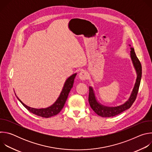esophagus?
<instances>
[{"label":"esophagus","instance_id":"1","mask_svg":"<svg viewBox=\"0 0 152 152\" xmlns=\"http://www.w3.org/2000/svg\"><path fill=\"white\" fill-rule=\"evenodd\" d=\"M89 77V75L88 72H86L85 71H82L79 73V78L82 80H85L86 79H87Z\"/></svg>","mask_w":152,"mask_h":152}]
</instances>
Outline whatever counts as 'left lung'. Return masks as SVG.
Masks as SVG:
<instances>
[{"instance_id":"1","label":"left lung","mask_w":152,"mask_h":152,"mask_svg":"<svg viewBox=\"0 0 152 152\" xmlns=\"http://www.w3.org/2000/svg\"><path fill=\"white\" fill-rule=\"evenodd\" d=\"M131 46V45H129ZM131 57L134 64V66L136 70L137 73V77L136 80V82L134 86V88L133 91L131 93V96H130L128 100L125 102L124 104L116 106V107H107L104 106L100 103H98L93 91L92 87L90 86L89 87V97H88V102L90 105L92 110L96 113L98 115L102 117H114L117 115L120 114V113H123L125 110L129 109L131 107L135 100H136L137 94L138 92L140 85L141 82V75H142V67L140 61H139L138 58H137L134 49L131 48Z\"/></svg>"}]
</instances>
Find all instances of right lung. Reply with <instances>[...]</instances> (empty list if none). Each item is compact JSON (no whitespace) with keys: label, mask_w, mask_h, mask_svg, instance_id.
Segmentation results:
<instances>
[{"label":"right lung","mask_w":152,"mask_h":152,"mask_svg":"<svg viewBox=\"0 0 152 152\" xmlns=\"http://www.w3.org/2000/svg\"><path fill=\"white\" fill-rule=\"evenodd\" d=\"M76 76V73L73 74L70 77H69L66 81L64 85L62 90L56 100V101L50 106L47 108H42V109H35V108L30 107L26 104H25L21 102L17 97L18 100L21 103L26 109L31 112V113L37 115L38 116L44 117V118H49L50 117L57 115L63 108L65 103H66L67 99L68 97L69 94L73 87L74 83V80Z\"/></svg>","instance_id":"right-lung-1"}]
</instances>
